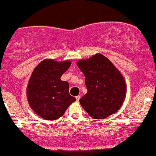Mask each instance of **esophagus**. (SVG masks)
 <instances>
[{
	"label": "esophagus",
	"mask_w": 156,
	"mask_h": 156,
	"mask_svg": "<svg viewBox=\"0 0 156 156\" xmlns=\"http://www.w3.org/2000/svg\"><path fill=\"white\" fill-rule=\"evenodd\" d=\"M80 98H81V97H80V96H77V97H76V100H77V102L79 101Z\"/></svg>",
	"instance_id": "obj_1"
}]
</instances>
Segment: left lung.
<instances>
[{
  "mask_svg": "<svg viewBox=\"0 0 156 156\" xmlns=\"http://www.w3.org/2000/svg\"><path fill=\"white\" fill-rule=\"evenodd\" d=\"M77 66L85 76L87 93L79 101L88 115L94 119H103L118 112L127 94L120 71L100 53L80 59Z\"/></svg>",
  "mask_w": 156,
  "mask_h": 156,
  "instance_id": "obj_1",
  "label": "left lung"
}]
</instances>
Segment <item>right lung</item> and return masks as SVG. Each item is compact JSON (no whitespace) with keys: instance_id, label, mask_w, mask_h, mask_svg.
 Here are the masks:
<instances>
[{"instance_id":"add662e5","label":"right lung","mask_w":156,"mask_h":156,"mask_svg":"<svg viewBox=\"0 0 156 156\" xmlns=\"http://www.w3.org/2000/svg\"><path fill=\"white\" fill-rule=\"evenodd\" d=\"M71 66V61L52 59L41 61L31 73L26 95L31 109L45 120H56L76 100L69 94L67 81L60 79Z\"/></svg>"}]
</instances>
